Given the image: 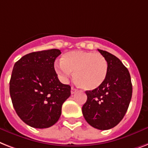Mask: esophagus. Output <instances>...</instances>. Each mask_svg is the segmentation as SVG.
Wrapping results in <instances>:
<instances>
[{
    "label": "esophagus",
    "mask_w": 148,
    "mask_h": 148,
    "mask_svg": "<svg viewBox=\"0 0 148 148\" xmlns=\"http://www.w3.org/2000/svg\"><path fill=\"white\" fill-rule=\"evenodd\" d=\"M77 90L75 88H74V87H72L71 90V94H74V93H77Z\"/></svg>",
    "instance_id": "esophagus-1"
}]
</instances>
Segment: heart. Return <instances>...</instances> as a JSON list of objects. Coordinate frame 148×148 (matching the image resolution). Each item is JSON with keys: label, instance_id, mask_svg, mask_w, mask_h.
Wrapping results in <instances>:
<instances>
[{"label": "heart", "instance_id": "obj_1", "mask_svg": "<svg viewBox=\"0 0 148 148\" xmlns=\"http://www.w3.org/2000/svg\"><path fill=\"white\" fill-rule=\"evenodd\" d=\"M55 71L66 81L74 73L77 84L85 90H93L103 84L108 74L105 57L93 51H71L64 54L62 62H56Z\"/></svg>", "mask_w": 148, "mask_h": 148}]
</instances>
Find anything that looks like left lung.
I'll return each instance as SVG.
<instances>
[{"label":"left lung","mask_w":148,"mask_h":148,"mask_svg":"<svg viewBox=\"0 0 148 148\" xmlns=\"http://www.w3.org/2000/svg\"><path fill=\"white\" fill-rule=\"evenodd\" d=\"M98 51L108 62L107 77L99 87L86 91L87 99L82 112L92 127L108 130L117 125L125 115L132 96V84L129 71L117 57Z\"/></svg>","instance_id":"1"}]
</instances>
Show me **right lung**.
<instances>
[{
    "instance_id": "obj_1",
    "label": "right lung",
    "mask_w": 148,
    "mask_h": 148,
    "mask_svg": "<svg viewBox=\"0 0 148 148\" xmlns=\"http://www.w3.org/2000/svg\"><path fill=\"white\" fill-rule=\"evenodd\" d=\"M59 49L35 51L16 62L10 80V94L18 116L36 128H49L58 121L71 86L60 82L54 63Z\"/></svg>"
}]
</instances>
